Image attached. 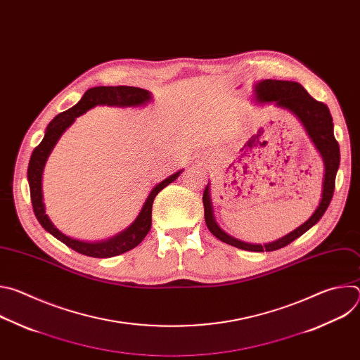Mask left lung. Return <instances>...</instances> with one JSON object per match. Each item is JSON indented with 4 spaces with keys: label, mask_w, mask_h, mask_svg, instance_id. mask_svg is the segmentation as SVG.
Segmentation results:
<instances>
[{
    "label": "left lung",
    "mask_w": 360,
    "mask_h": 360,
    "mask_svg": "<svg viewBox=\"0 0 360 360\" xmlns=\"http://www.w3.org/2000/svg\"><path fill=\"white\" fill-rule=\"evenodd\" d=\"M256 101L259 102H275L279 107L288 108L292 111L306 128L307 135L311 136L315 146L321 152L323 164H325V176H323V191L322 199L318 210L314 215L307 219L303 225L296 228L293 232L288 233L286 236L265 245H256V243H246L238 240L228 233H225L215 222L212 214V205L210 198V185H207L203 191V211H205V222H207L208 229L212 235H215L219 240L232 245L235 248L250 250V252H271L281 249L299 236H302L306 231H309L326 212L329 203L333 196L335 191V179L336 172L340 162V150L339 143L333 135V122L329 108L323 102L316 101L312 98L307 91L299 84L293 81H279V79H265L256 84L255 86Z\"/></svg>",
    "instance_id": "obj_1"
}]
</instances>
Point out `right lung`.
Returning a JSON list of instances; mask_svg holds the SVG:
<instances>
[{"label":"right lung","mask_w":360,"mask_h":360,"mask_svg":"<svg viewBox=\"0 0 360 360\" xmlns=\"http://www.w3.org/2000/svg\"><path fill=\"white\" fill-rule=\"evenodd\" d=\"M149 99H150V94L136 86L120 85V86L91 88L84 94V96L81 98V101L77 105L58 114L48 124L44 139L32 150V155L28 164V182H30V193H31L34 214L45 231H48L51 235L56 236L57 239H60L63 243L77 250L78 253L92 256V258H111V256L121 255L138 246L150 229L153 199H155L160 191H162L167 185H169L179 176L181 171L168 176L150 191L139 215L125 231H122L121 233L115 235L108 240L82 242L61 233L53 224H51V221L45 215L44 203H42V192H41V179H42V171H44L45 162L49 157L51 150H53V148L56 146L57 141L64 134V131L75 121V118L85 114L92 107L105 105V104L120 105V107H136V105L145 104V102H148Z\"/></svg>","instance_id":"add662e5"}]
</instances>
